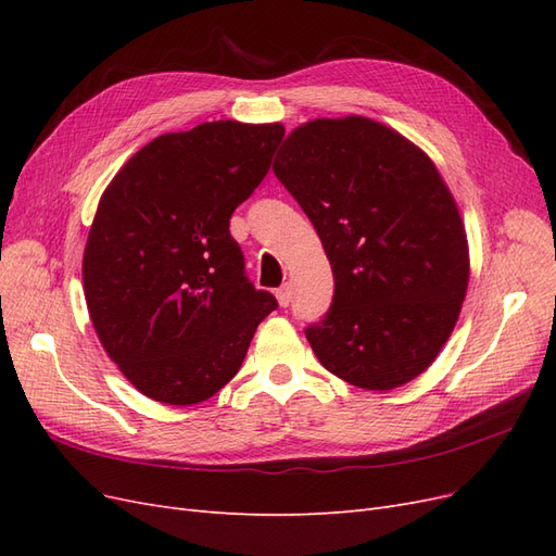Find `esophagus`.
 Returning a JSON list of instances; mask_svg holds the SVG:
<instances>
[{"label":"esophagus","instance_id":"obj_1","mask_svg":"<svg viewBox=\"0 0 556 556\" xmlns=\"http://www.w3.org/2000/svg\"><path fill=\"white\" fill-rule=\"evenodd\" d=\"M276 299H278V304L282 308H288L290 301H292V288H290V285H282V288H278L276 290Z\"/></svg>","mask_w":556,"mask_h":556}]
</instances>
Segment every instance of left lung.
I'll list each match as a JSON object with an SVG mask.
<instances>
[{
  "mask_svg": "<svg viewBox=\"0 0 556 556\" xmlns=\"http://www.w3.org/2000/svg\"><path fill=\"white\" fill-rule=\"evenodd\" d=\"M274 174L333 271L331 308L306 329L319 364L371 392L425 374L470 278L459 206L431 157L371 117H315L288 134Z\"/></svg>",
  "mask_w": 556,
  "mask_h": 556,
  "instance_id": "left-lung-1",
  "label": "left lung"
}]
</instances>
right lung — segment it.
<instances>
[{
    "instance_id": "obj_1",
    "label": "right lung",
    "mask_w": 556,
    "mask_h": 556,
    "mask_svg": "<svg viewBox=\"0 0 556 556\" xmlns=\"http://www.w3.org/2000/svg\"><path fill=\"white\" fill-rule=\"evenodd\" d=\"M282 134L239 121L162 134L99 197L83 292L106 355L143 396L194 406L220 392L278 306L248 282L229 217Z\"/></svg>"
}]
</instances>
